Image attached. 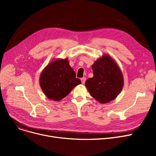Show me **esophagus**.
<instances>
[{
	"label": "esophagus",
	"instance_id": "obj_1",
	"mask_svg": "<svg viewBox=\"0 0 156 156\" xmlns=\"http://www.w3.org/2000/svg\"><path fill=\"white\" fill-rule=\"evenodd\" d=\"M81 83H82V84H84L85 83V81H86V78H81Z\"/></svg>",
	"mask_w": 156,
	"mask_h": 156
}]
</instances>
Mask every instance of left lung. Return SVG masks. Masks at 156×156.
I'll return each instance as SVG.
<instances>
[{
    "mask_svg": "<svg viewBox=\"0 0 156 156\" xmlns=\"http://www.w3.org/2000/svg\"><path fill=\"white\" fill-rule=\"evenodd\" d=\"M92 68L94 76L85 82L91 96L101 104L116 99L123 87L124 79L115 61L109 55L104 54L95 61Z\"/></svg>",
    "mask_w": 156,
    "mask_h": 156,
    "instance_id": "obj_1",
    "label": "left lung"
}]
</instances>
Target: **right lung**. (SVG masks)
<instances>
[{"label": "right lung", "instance_id": "1", "mask_svg": "<svg viewBox=\"0 0 156 156\" xmlns=\"http://www.w3.org/2000/svg\"><path fill=\"white\" fill-rule=\"evenodd\" d=\"M81 83L68 58L51 61L40 76V85L43 92L48 99L54 101H60Z\"/></svg>", "mask_w": 156, "mask_h": 156}]
</instances>
